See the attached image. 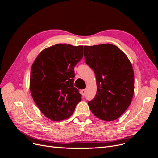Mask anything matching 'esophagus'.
<instances>
[{
	"label": "esophagus",
	"instance_id": "obj_1",
	"mask_svg": "<svg viewBox=\"0 0 158 158\" xmlns=\"http://www.w3.org/2000/svg\"><path fill=\"white\" fill-rule=\"evenodd\" d=\"M80 94H82V96H84L85 94V89H82V90H81V91H80Z\"/></svg>",
	"mask_w": 158,
	"mask_h": 158
}]
</instances>
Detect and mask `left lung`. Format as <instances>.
<instances>
[{
    "instance_id": "obj_1",
    "label": "left lung",
    "mask_w": 158,
    "mask_h": 158,
    "mask_svg": "<svg viewBox=\"0 0 158 158\" xmlns=\"http://www.w3.org/2000/svg\"><path fill=\"white\" fill-rule=\"evenodd\" d=\"M84 56L96 78V95L88 102L91 111L101 120H116L130 106L134 95L131 61L118 47L109 44L84 46Z\"/></svg>"
}]
</instances>
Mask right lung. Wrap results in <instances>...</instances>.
Wrapping results in <instances>:
<instances>
[{"mask_svg":"<svg viewBox=\"0 0 158 158\" xmlns=\"http://www.w3.org/2000/svg\"><path fill=\"white\" fill-rule=\"evenodd\" d=\"M82 57V45L60 44L43 50L33 63L30 92L38 108L50 120L69 118L82 99L73 78L74 66Z\"/></svg>","mask_w":158,"mask_h":158,"instance_id":"add662e5","label":"right lung"}]
</instances>
